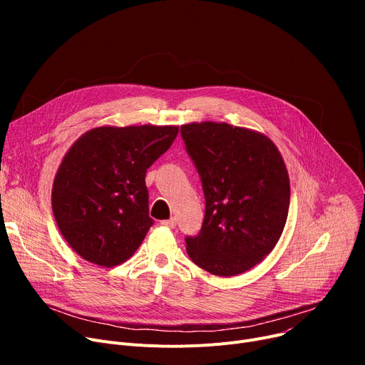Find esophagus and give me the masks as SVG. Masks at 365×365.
I'll list each match as a JSON object with an SVG mask.
<instances>
[{
    "mask_svg": "<svg viewBox=\"0 0 365 365\" xmlns=\"http://www.w3.org/2000/svg\"><path fill=\"white\" fill-rule=\"evenodd\" d=\"M163 226H167V227H175L176 226V219H168V220H163L161 222Z\"/></svg>",
    "mask_w": 365,
    "mask_h": 365,
    "instance_id": "1",
    "label": "esophagus"
}]
</instances>
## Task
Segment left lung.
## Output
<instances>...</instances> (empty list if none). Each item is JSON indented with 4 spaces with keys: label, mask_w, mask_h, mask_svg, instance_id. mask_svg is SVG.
Here are the masks:
<instances>
[{
    "label": "left lung",
    "mask_w": 365,
    "mask_h": 365,
    "mask_svg": "<svg viewBox=\"0 0 365 365\" xmlns=\"http://www.w3.org/2000/svg\"><path fill=\"white\" fill-rule=\"evenodd\" d=\"M182 138L202 182L205 216L186 252L201 269L235 277L269 255L290 205V179L266 134L227 123H190Z\"/></svg>",
    "instance_id": "1"
}]
</instances>
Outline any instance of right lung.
Instances as JSON below:
<instances>
[{
  "label": "right lung",
  "mask_w": 365,
  "mask_h": 365,
  "mask_svg": "<svg viewBox=\"0 0 365 365\" xmlns=\"http://www.w3.org/2000/svg\"><path fill=\"white\" fill-rule=\"evenodd\" d=\"M178 133V125H101L73 142L54 176L51 208L76 255L112 267L138 250L153 223L146 170Z\"/></svg>",
  "instance_id": "right-lung-1"
}]
</instances>
